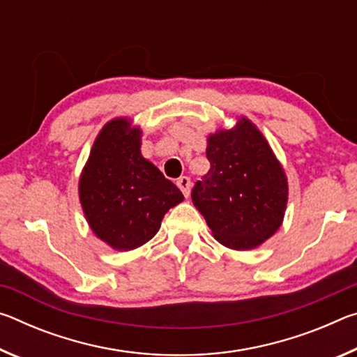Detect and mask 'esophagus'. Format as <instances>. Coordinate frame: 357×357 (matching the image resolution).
<instances>
[{
	"instance_id": "34e87169",
	"label": "esophagus",
	"mask_w": 357,
	"mask_h": 357,
	"mask_svg": "<svg viewBox=\"0 0 357 357\" xmlns=\"http://www.w3.org/2000/svg\"><path fill=\"white\" fill-rule=\"evenodd\" d=\"M176 185L181 189V192L184 193V197L187 198L189 197L190 193V179L187 176H181L178 181H176Z\"/></svg>"
}]
</instances>
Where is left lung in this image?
I'll list each match as a JSON object with an SVG mask.
<instances>
[{
  "mask_svg": "<svg viewBox=\"0 0 357 357\" xmlns=\"http://www.w3.org/2000/svg\"><path fill=\"white\" fill-rule=\"evenodd\" d=\"M211 168L192 202L213 236L233 250H250L274 236L288 203V178L273 148L249 118L208 135Z\"/></svg>",
  "mask_w": 357,
  "mask_h": 357,
  "instance_id": "1",
  "label": "left lung"
}]
</instances>
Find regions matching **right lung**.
Segmentation results:
<instances>
[{
	"instance_id": "right-lung-1",
	"label": "right lung",
	"mask_w": 357,
	"mask_h": 357,
	"mask_svg": "<svg viewBox=\"0 0 357 357\" xmlns=\"http://www.w3.org/2000/svg\"><path fill=\"white\" fill-rule=\"evenodd\" d=\"M142 129L113 118L100 129L78 179V198L91 231L113 250L129 252L159 231L183 193L142 155Z\"/></svg>"
}]
</instances>
